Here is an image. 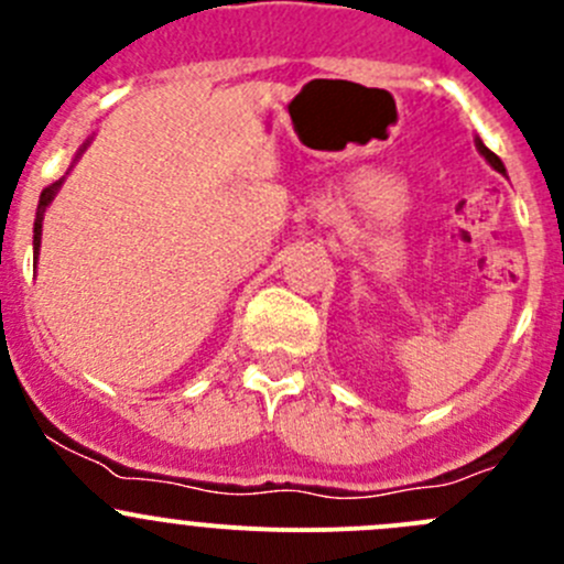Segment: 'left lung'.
<instances>
[{"mask_svg":"<svg viewBox=\"0 0 564 564\" xmlns=\"http://www.w3.org/2000/svg\"><path fill=\"white\" fill-rule=\"evenodd\" d=\"M475 144H477V150H480V155H482V158H486V161H488V163H491V166H494V169H497V172H499V174H505V166H502V161H499V158H497V155H494V152H491V150H488V147H486V144H482V141H480V139H477V141H475Z\"/></svg>","mask_w":564,"mask_h":564,"instance_id":"obj_1","label":"left lung"}]
</instances>
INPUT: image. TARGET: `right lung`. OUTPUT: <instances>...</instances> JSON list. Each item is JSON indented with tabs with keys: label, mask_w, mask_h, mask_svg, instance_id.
Here are the masks:
<instances>
[{
	"label": "right lung",
	"mask_w": 564,
	"mask_h": 564,
	"mask_svg": "<svg viewBox=\"0 0 564 564\" xmlns=\"http://www.w3.org/2000/svg\"><path fill=\"white\" fill-rule=\"evenodd\" d=\"M87 147H89V141H84V147H82V150H78V155H82V152L87 150ZM78 155H76V161H78ZM76 161H73V163H76ZM62 182H65V176H62V180H56L54 185H48L43 193H40L37 213H35V240H32V246H35V264H37V250H40V235H43V215H45V207H48V204L54 202V196H56V191H59V187H62Z\"/></svg>",
	"instance_id": "add662e5"
}]
</instances>
